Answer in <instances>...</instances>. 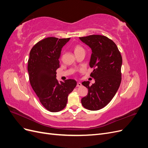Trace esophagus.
Masks as SVG:
<instances>
[{
    "instance_id": "obj_1",
    "label": "esophagus",
    "mask_w": 148,
    "mask_h": 148,
    "mask_svg": "<svg viewBox=\"0 0 148 148\" xmlns=\"http://www.w3.org/2000/svg\"><path fill=\"white\" fill-rule=\"evenodd\" d=\"M82 86V84L81 83H79V82L77 83V87H80V86Z\"/></svg>"
}]
</instances>
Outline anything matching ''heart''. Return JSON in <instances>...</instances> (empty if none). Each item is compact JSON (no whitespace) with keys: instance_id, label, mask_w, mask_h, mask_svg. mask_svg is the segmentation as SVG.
Instances as JSON below:
<instances>
[{"instance_id":"b5f03b06","label":"heart","mask_w":148,"mask_h":148,"mask_svg":"<svg viewBox=\"0 0 148 148\" xmlns=\"http://www.w3.org/2000/svg\"><path fill=\"white\" fill-rule=\"evenodd\" d=\"M81 50H83V49L82 47H81L80 46H76L75 47V49H74V51H75V53L77 52L78 51H79Z\"/></svg>"}]
</instances>
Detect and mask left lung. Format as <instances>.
Here are the masks:
<instances>
[{
    "label": "left lung",
    "mask_w": 148,
    "mask_h": 148,
    "mask_svg": "<svg viewBox=\"0 0 148 148\" xmlns=\"http://www.w3.org/2000/svg\"><path fill=\"white\" fill-rule=\"evenodd\" d=\"M79 39L91 49L89 66L95 67L90 75L95 83L90 86L88 81L82 82L88 93L82 104L86 109L98 110L108 104L118 91L122 80V56L114 42L104 36L90 35Z\"/></svg>",
    "instance_id": "1"
}]
</instances>
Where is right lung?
Returning a JSON list of instances; mask_svg holds the SVG:
<instances>
[{
	"label": "right lung",
	"mask_w": 148,
	"mask_h": 148,
	"mask_svg": "<svg viewBox=\"0 0 148 148\" xmlns=\"http://www.w3.org/2000/svg\"><path fill=\"white\" fill-rule=\"evenodd\" d=\"M70 39L45 38L36 44L29 52L28 71L30 84L42 105L52 112L65 108L69 95L77 86L75 79L59 82L56 79L62 48Z\"/></svg>",
	"instance_id": "add662e5"
}]
</instances>
